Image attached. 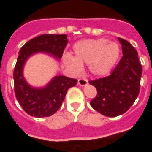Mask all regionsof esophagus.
Returning <instances> with one entry per match:
<instances>
[{"instance_id":"1","label":"esophagus","mask_w":152,"mask_h":152,"mask_svg":"<svg viewBox=\"0 0 152 152\" xmlns=\"http://www.w3.org/2000/svg\"><path fill=\"white\" fill-rule=\"evenodd\" d=\"M89 84L88 80L86 79H79L78 80V85L80 86H86Z\"/></svg>"}]
</instances>
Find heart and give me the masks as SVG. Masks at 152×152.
Listing matches in <instances>:
<instances>
[{
	"label": "heart",
	"mask_w": 152,
	"mask_h": 152,
	"mask_svg": "<svg viewBox=\"0 0 152 152\" xmlns=\"http://www.w3.org/2000/svg\"><path fill=\"white\" fill-rule=\"evenodd\" d=\"M72 50L74 56L66 53L63 61L66 68L75 74L82 71L83 64L89 63L93 75L105 76L113 69L121 55L119 45L103 38L79 40L73 45Z\"/></svg>",
	"instance_id": "b5f03b06"
}]
</instances>
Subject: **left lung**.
I'll list each match as a JSON object with an SVG mask.
<instances>
[{"label": "left lung", "instance_id": "obj_1", "mask_svg": "<svg viewBox=\"0 0 152 152\" xmlns=\"http://www.w3.org/2000/svg\"><path fill=\"white\" fill-rule=\"evenodd\" d=\"M123 57L110 76L90 80L98 94L90 102L95 111L105 116L124 114L134 104L140 90L142 66L137 52L127 40L118 37Z\"/></svg>", "mask_w": 152, "mask_h": 152}]
</instances>
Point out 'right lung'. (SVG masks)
Wrapping results in <instances>:
<instances>
[{"instance_id":"add662e5","label":"right lung","mask_w":152,"mask_h":152,"mask_svg":"<svg viewBox=\"0 0 152 152\" xmlns=\"http://www.w3.org/2000/svg\"><path fill=\"white\" fill-rule=\"evenodd\" d=\"M68 42L66 35H40L22 47L14 71L16 99L28 115L37 118L50 116L60 108L68 89L77 84V80L65 76H56L42 87L29 85L23 76L28 59L36 53H42L59 61Z\"/></svg>"}]
</instances>
